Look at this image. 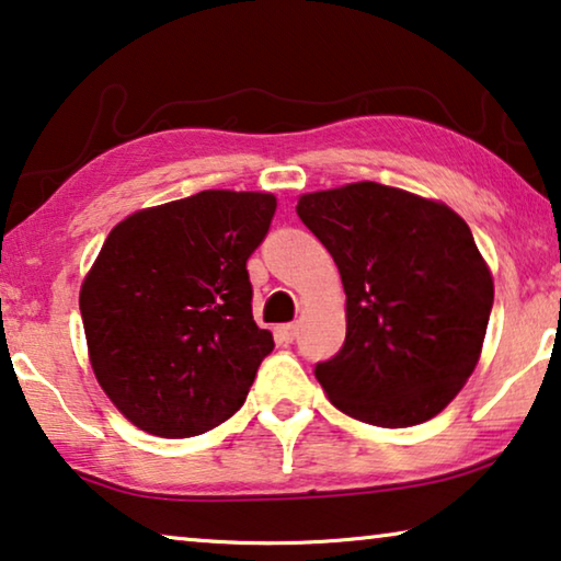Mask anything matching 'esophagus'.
<instances>
[{"instance_id": "34e87169", "label": "esophagus", "mask_w": 561, "mask_h": 561, "mask_svg": "<svg viewBox=\"0 0 561 561\" xmlns=\"http://www.w3.org/2000/svg\"><path fill=\"white\" fill-rule=\"evenodd\" d=\"M277 337L284 345H289L297 337V324H282V328H277Z\"/></svg>"}]
</instances>
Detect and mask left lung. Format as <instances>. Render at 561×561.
<instances>
[{
  "instance_id": "left-lung-1",
  "label": "left lung",
  "mask_w": 561,
  "mask_h": 561,
  "mask_svg": "<svg viewBox=\"0 0 561 561\" xmlns=\"http://www.w3.org/2000/svg\"><path fill=\"white\" fill-rule=\"evenodd\" d=\"M345 287V345L314 367L330 403L380 428L431 421L471 378L494 277L468 224L436 198L375 181L297 201Z\"/></svg>"
}]
</instances>
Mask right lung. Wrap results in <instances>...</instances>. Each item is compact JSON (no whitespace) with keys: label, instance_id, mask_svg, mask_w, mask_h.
<instances>
[{"label":"right lung","instance_id":"obj_1","mask_svg":"<svg viewBox=\"0 0 561 561\" xmlns=\"http://www.w3.org/2000/svg\"><path fill=\"white\" fill-rule=\"evenodd\" d=\"M274 211L264 191H201L107 233L80 287L82 328L100 388L136 428L191 438L244 405L274 347L247 272Z\"/></svg>","mask_w":561,"mask_h":561}]
</instances>
